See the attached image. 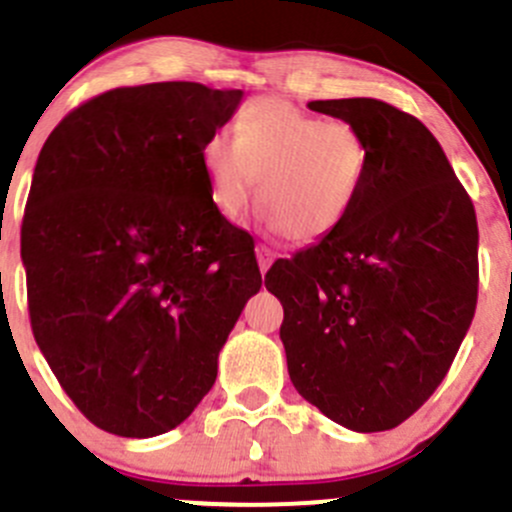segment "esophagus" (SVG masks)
I'll list each match as a JSON object with an SVG mask.
<instances>
[{"label": "esophagus", "mask_w": 512, "mask_h": 512, "mask_svg": "<svg viewBox=\"0 0 512 512\" xmlns=\"http://www.w3.org/2000/svg\"><path fill=\"white\" fill-rule=\"evenodd\" d=\"M255 252H257V265H260V272L265 275V272L270 270L272 260H275V252H272L267 245H257Z\"/></svg>", "instance_id": "34e87169"}]
</instances>
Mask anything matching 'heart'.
I'll list each match as a JSON object with an SVG mask.
<instances>
[{"instance_id": "b5f03b06", "label": "heart", "mask_w": 512, "mask_h": 512, "mask_svg": "<svg viewBox=\"0 0 512 512\" xmlns=\"http://www.w3.org/2000/svg\"><path fill=\"white\" fill-rule=\"evenodd\" d=\"M203 168L220 215H242L257 185L267 225L309 245L354 213L369 173V143L349 121H327L265 96L242 108L235 138L213 133L205 141Z\"/></svg>"}]
</instances>
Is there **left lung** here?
I'll use <instances>...</instances> for the list:
<instances>
[{"instance_id":"8db88e82","label":"left lung","mask_w":512,"mask_h":512,"mask_svg":"<svg viewBox=\"0 0 512 512\" xmlns=\"http://www.w3.org/2000/svg\"><path fill=\"white\" fill-rule=\"evenodd\" d=\"M307 106L359 128L369 173L347 223L277 260L265 287L285 307L299 396L344 428L389 431L438 389L473 322L476 210L418 118L376 98Z\"/></svg>"}]
</instances>
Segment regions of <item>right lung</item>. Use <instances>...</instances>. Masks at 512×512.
Here are the masks:
<instances>
[{
  "label": "right lung",
  "mask_w": 512,
  "mask_h": 512,
  "mask_svg": "<svg viewBox=\"0 0 512 512\" xmlns=\"http://www.w3.org/2000/svg\"><path fill=\"white\" fill-rule=\"evenodd\" d=\"M240 101L193 81L123 86L74 108L36 160L22 223L32 332L103 431L183 423L260 292L255 242L215 210L203 168Z\"/></svg>",
  "instance_id": "obj_1"
}]
</instances>
